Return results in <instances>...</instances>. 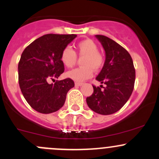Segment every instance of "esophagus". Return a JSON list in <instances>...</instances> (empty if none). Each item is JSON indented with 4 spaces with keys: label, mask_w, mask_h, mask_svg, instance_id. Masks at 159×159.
I'll return each instance as SVG.
<instances>
[{
    "label": "esophagus",
    "mask_w": 159,
    "mask_h": 159,
    "mask_svg": "<svg viewBox=\"0 0 159 159\" xmlns=\"http://www.w3.org/2000/svg\"><path fill=\"white\" fill-rule=\"evenodd\" d=\"M82 83H80V82H75V86H77V87H79V86H81L82 85Z\"/></svg>",
    "instance_id": "34e87169"
}]
</instances>
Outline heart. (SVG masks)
Masks as SVG:
<instances>
[{"label":"heart","instance_id":"heart-1","mask_svg":"<svg viewBox=\"0 0 159 159\" xmlns=\"http://www.w3.org/2000/svg\"><path fill=\"white\" fill-rule=\"evenodd\" d=\"M97 44L91 39H84L78 43L76 46V53L81 59L82 67H78L67 72V78L76 82H82L92 76L94 70H98L104 64V57L98 53ZM61 61L66 67H74L77 62V56L75 51L69 47L62 50Z\"/></svg>","mask_w":159,"mask_h":159}]
</instances>
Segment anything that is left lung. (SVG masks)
Returning a JSON list of instances; mask_svg holds the SVG:
<instances>
[{
    "label": "left lung",
    "mask_w": 159,
    "mask_h": 159,
    "mask_svg": "<svg viewBox=\"0 0 159 159\" xmlns=\"http://www.w3.org/2000/svg\"><path fill=\"white\" fill-rule=\"evenodd\" d=\"M95 37L106 53L104 65L96 80L106 87L102 90V85H93V93L86 102L94 112L109 115L120 110L130 98L134 87L135 69L130 53L124 47L105 35Z\"/></svg>",
    "instance_id": "obj_1"
}]
</instances>
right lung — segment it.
<instances>
[{
    "instance_id": "obj_1",
    "label": "right lung",
    "mask_w": 159,
    "mask_h": 159,
    "mask_svg": "<svg viewBox=\"0 0 159 159\" xmlns=\"http://www.w3.org/2000/svg\"><path fill=\"white\" fill-rule=\"evenodd\" d=\"M77 35L47 34L29 44L21 53L18 63V83L23 96L32 109L41 113L59 110L67 93L75 86L70 78L49 84L64 73L61 61L62 50Z\"/></svg>"
}]
</instances>
